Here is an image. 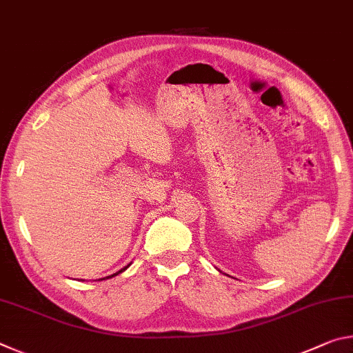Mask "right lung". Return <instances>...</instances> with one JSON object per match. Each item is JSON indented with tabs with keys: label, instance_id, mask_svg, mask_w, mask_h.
Masks as SVG:
<instances>
[{
	"label": "right lung",
	"instance_id": "add662e5",
	"mask_svg": "<svg viewBox=\"0 0 353 353\" xmlns=\"http://www.w3.org/2000/svg\"><path fill=\"white\" fill-rule=\"evenodd\" d=\"M129 265H130V263H129ZM129 265H128V266H124V268H123V270H119L118 272H115V274H112V276H107V277H104V279H112V277H115V276H118V274H121L123 271H126V270H128V268H129ZM104 279H99V280H104Z\"/></svg>",
	"mask_w": 353,
	"mask_h": 353
}]
</instances>
